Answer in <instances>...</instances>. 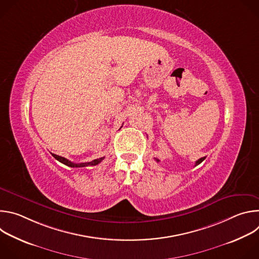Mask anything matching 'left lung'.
<instances>
[{"label":"left lung","instance_id":"obj_1","mask_svg":"<svg viewBox=\"0 0 259 259\" xmlns=\"http://www.w3.org/2000/svg\"><path fill=\"white\" fill-rule=\"evenodd\" d=\"M205 159H206V157H203V158H201V159H199V160H198V161H197V162H196V166H197V165H199V164H200V163H202V162H203V161H204V160H205ZM156 161H157V162H160V161H159V160H158V159H156Z\"/></svg>","mask_w":259,"mask_h":259}]
</instances>
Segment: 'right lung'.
Masks as SVG:
<instances>
[{
	"label": "right lung",
	"mask_w": 259,
	"mask_h": 259,
	"mask_svg": "<svg viewBox=\"0 0 259 259\" xmlns=\"http://www.w3.org/2000/svg\"><path fill=\"white\" fill-rule=\"evenodd\" d=\"M52 156H53L57 161H59L60 163H62V164L66 165V166H68V167H76V168H79V167H86V166H95V165H98V164H99V163L104 159V157H102V158H99V159L93 160L92 162L79 163V164H77V163H72V162L68 161V160H67V159H65V158L60 157V156H57V155H54V154H52Z\"/></svg>",
	"instance_id": "add662e5"
}]
</instances>
